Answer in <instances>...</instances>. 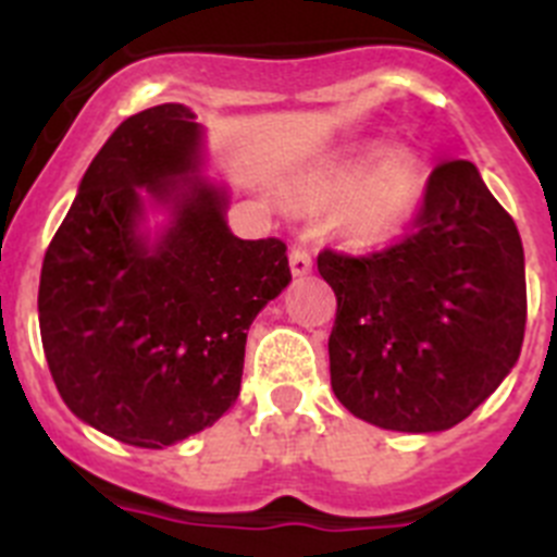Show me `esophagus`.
I'll return each instance as SVG.
<instances>
[{
    "label": "esophagus",
    "instance_id": "obj_1",
    "mask_svg": "<svg viewBox=\"0 0 557 557\" xmlns=\"http://www.w3.org/2000/svg\"><path fill=\"white\" fill-rule=\"evenodd\" d=\"M289 270H293V275H307L312 270V253L304 245H293V250H289Z\"/></svg>",
    "mask_w": 557,
    "mask_h": 557
}]
</instances>
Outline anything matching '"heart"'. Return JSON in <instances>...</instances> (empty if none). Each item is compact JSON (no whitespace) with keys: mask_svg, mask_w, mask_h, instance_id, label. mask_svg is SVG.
I'll return each mask as SVG.
<instances>
[{"mask_svg":"<svg viewBox=\"0 0 557 557\" xmlns=\"http://www.w3.org/2000/svg\"><path fill=\"white\" fill-rule=\"evenodd\" d=\"M309 191L323 203L348 200L346 223L351 231L382 239L412 218L424 191V172L407 152L382 161V147L371 145L334 164Z\"/></svg>","mask_w":557,"mask_h":557,"instance_id":"heart-1","label":"heart"}]
</instances>
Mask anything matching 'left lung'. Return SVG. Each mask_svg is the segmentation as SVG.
<instances>
[{
	"mask_svg": "<svg viewBox=\"0 0 557 557\" xmlns=\"http://www.w3.org/2000/svg\"><path fill=\"white\" fill-rule=\"evenodd\" d=\"M318 273L337 295L332 391L368 424L449 430L519 359L524 248L471 161L430 172L410 234L362 256L323 248Z\"/></svg>",
	"mask_w": 557,
	"mask_h": 557,
	"instance_id": "left-lung-1",
	"label": "left lung"
}]
</instances>
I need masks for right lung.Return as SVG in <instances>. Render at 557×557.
I'll use <instances>...</instances> for the list:
<instances>
[{
  "label": "right lung",
  "mask_w": 557,
  "mask_h": 557,
  "mask_svg": "<svg viewBox=\"0 0 557 557\" xmlns=\"http://www.w3.org/2000/svg\"><path fill=\"white\" fill-rule=\"evenodd\" d=\"M198 161L189 108L127 116L44 256L38 323L58 393L86 424L141 449L184 441L234 405L250 323L293 278L282 239L231 234L223 191L178 186ZM139 185L176 209L152 249L135 234Z\"/></svg>",
  "instance_id": "right-lung-1"
}]
</instances>
